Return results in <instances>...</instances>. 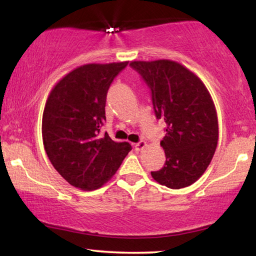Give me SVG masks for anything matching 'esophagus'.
<instances>
[{"label": "esophagus", "instance_id": "1", "mask_svg": "<svg viewBox=\"0 0 256 256\" xmlns=\"http://www.w3.org/2000/svg\"><path fill=\"white\" fill-rule=\"evenodd\" d=\"M134 146H135L136 152H142V150L146 146V141H140L138 143H135Z\"/></svg>", "mask_w": 256, "mask_h": 256}]
</instances>
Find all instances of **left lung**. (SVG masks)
<instances>
[{
	"mask_svg": "<svg viewBox=\"0 0 256 256\" xmlns=\"http://www.w3.org/2000/svg\"><path fill=\"white\" fill-rule=\"evenodd\" d=\"M130 66L149 86L156 118L166 124L160 146L166 160L152 176L166 188H186L208 169L218 143L211 94L199 76L177 62L136 60Z\"/></svg>",
	"mask_w": 256,
	"mask_h": 256,
	"instance_id": "obj_1",
	"label": "left lung"
}]
</instances>
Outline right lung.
Wrapping results in <instances>:
<instances>
[{
    "instance_id": "add662e5",
    "label": "right lung",
    "mask_w": 256,
    "mask_h": 256,
    "mask_svg": "<svg viewBox=\"0 0 256 256\" xmlns=\"http://www.w3.org/2000/svg\"><path fill=\"white\" fill-rule=\"evenodd\" d=\"M128 62L86 64L68 73L48 96L42 120L43 144L59 174L74 188L96 190L113 177L132 150L100 134L107 92Z\"/></svg>"
}]
</instances>
